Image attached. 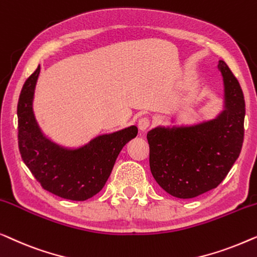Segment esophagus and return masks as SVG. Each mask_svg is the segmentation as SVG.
I'll return each mask as SVG.
<instances>
[{
    "label": "esophagus",
    "instance_id": "1",
    "mask_svg": "<svg viewBox=\"0 0 257 257\" xmlns=\"http://www.w3.org/2000/svg\"><path fill=\"white\" fill-rule=\"evenodd\" d=\"M137 124H139V128L140 130H142V132H144V130H147L148 128H149L150 125V118L149 117H141L139 122H137Z\"/></svg>",
    "mask_w": 257,
    "mask_h": 257
}]
</instances>
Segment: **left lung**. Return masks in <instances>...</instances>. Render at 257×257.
<instances>
[{"mask_svg":"<svg viewBox=\"0 0 257 257\" xmlns=\"http://www.w3.org/2000/svg\"><path fill=\"white\" fill-rule=\"evenodd\" d=\"M225 109L213 120L148 133L150 170L169 194L190 199L215 189L235 163L244 135L245 103L237 79L223 60Z\"/></svg>","mask_w":257,"mask_h":257,"instance_id":"8db88e82","label":"left lung"}]
</instances>
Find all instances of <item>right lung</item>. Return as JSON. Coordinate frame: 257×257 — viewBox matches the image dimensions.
<instances>
[{
  "label": "right lung",
  "instance_id": "obj_1",
  "mask_svg": "<svg viewBox=\"0 0 257 257\" xmlns=\"http://www.w3.org/2000/svg\"><path fill=\"white\" fill-rule=\"evenodd\" d=\"M39 72L41 66L24 82L17 104L22 160L44 190L64 199L87 200L102 190L122 148L136 137L137 127L100 135L78 149L52 142L42 133L32 109Z\"/></svg>",
  "mask_w": 257,
  "mask_h": 257
}]
</instances>
